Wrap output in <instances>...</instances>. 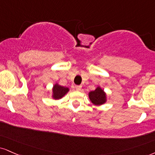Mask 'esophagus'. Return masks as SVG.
I'll list each match as a JSON object with an SVG mask.
<instances>
[{
    "mask_svg": "<svg viewBox=\"0 0 155 155\" xmlns=\"http://www.w3.org/2000/svg\"><path fill=\"white\" fill-rule=\"evenodd\" d=\"M75 89L77 91H80V90H81V85H80V86H76Z\"/></svg>",
    "mask_w": 155,
    "mask_h": 155,
    "instance_id": "34e87169",
    "label": "esophagus"
}]
</instances>
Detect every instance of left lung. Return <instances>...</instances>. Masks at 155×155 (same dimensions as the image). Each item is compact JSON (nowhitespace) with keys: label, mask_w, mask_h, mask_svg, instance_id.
I'll list each match as a JSON object with an SVG mask.
<instances>
[{"label":"left lung","mask_w":155,"mask_h":155,"mask_svg":"<svg viewBox=\"0 0 155 155\" xmlns=\"http://www.w3.org/2000/svg\"><path fill=\"white\" fill-rule=\"evenodd\" d=\"M89 97L90 101L94 105H101L107 101V96L105 92L100 87H97L95 90L89 93Z\"/></svg>","instance_id":"1"}]
</instances>
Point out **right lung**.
<instances>
[{
	"label": "right lung",
	"instance_id": "add662e5",
	"mask_svg": "<svg viewBox=\"0 0 155 155\" xmlns=\"http://www.w3.org/2000/svg\"><path fill=\"white\" fill-rule=\"evenodd\" d=\"M68 91H69V89L67 87H62L58 84H55L53 88V98L54 100H59L62 98Z\"/></svg>",
	"mask_w": 155,
	"mask_h": 155
}]
</instances>
